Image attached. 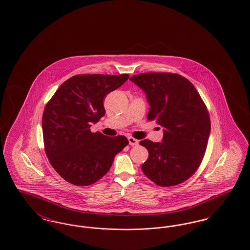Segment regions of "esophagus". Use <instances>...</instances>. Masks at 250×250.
<instances>
[{
    "instance_id": "obj_1",
    "label": "esophagus",
    "mask_w": 250,
    "mask_h": 250,
    "mask_svg": "<svg viewBox=\"0 0 250 250\" xmlns=\"http://www.w3.org/2000/svg\"><path fill=\"white\" fill-rule=\"evenodd\" d=\"M128 142H129V144L132 145V146L139 144V141L136 140V139H134L133 137H128Z\"/></svg>"
}]
</instances>
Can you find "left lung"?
<instances>
[{
    "label": "left lung",
    "mask_w": 250,
    "mask_h": 250,
    "mask_svg": "<svg viewBox=\"0 0 250 250\" xmlns=\"http://www.w3.org/2000/svg\"><path fill=\"white\" fill-rule=\"evenodd\" d=\"M146 94L147 119L163 129L162 143L143 140L149 157L143 173L160 187L179 185L202 163L211 130L210 117L202 97L190 82L178 74L143 73L130 78Z\"/></svg>",
    "instance_id": "8db88e82"
}]
</instances>
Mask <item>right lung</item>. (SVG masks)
Wrapping results in <instances>:
<instances>
[{
	"label": "right lung",
	"instance_id": "obj_1",
	"mask_svg": "<svg viewBox=\"0 0 250 250\" xmlns=\"http://www.w3.org/2000/svg\"><path fill=\"white\" fill-rule=\"evenodd\" d=\"M129 78L127 74L74 76L59 87L42 117L45 152L61 177L76 186L102 178L128 141L91 132V123L105 115L103 100Z\"/></svg>",
	"mask_w": 250,
	"mask_h": 250
}]
</instances>
